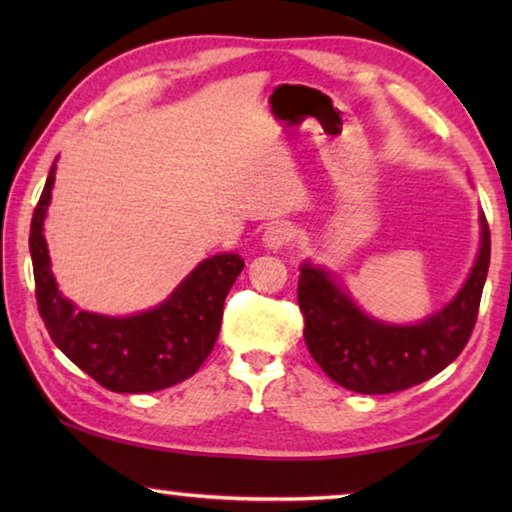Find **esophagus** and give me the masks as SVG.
Returning <instances> with one entry per match:
<instances>
[{
    "label": "esophagus",
    "instance_id": "esophagus-1",
    "mask_svg": "<svg viewBox=\"0 0 512 512\" xmlns=\"http://www.w3.org/2000/svg\"><path fill=\"white\" fill-rule=\"evenodd\" d=\"M293 237H296V230H293L291 223H284V221H277L273 225H268L266 232H264V244L268 248H284L289 246Z\"/></svg>",
    "mask_w": 512,
    "mask_h": 512
}]
</instances>
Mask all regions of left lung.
Here are the masks:
<instances>
[{"mask_svg": "<svg viewBox=\"0 0 512 512\" xmlns=\"http://www.w3.org/2000/svg\"><path fill=\"white\" fill-rule=\"evenodd\" d=\"M481 250L465 287L420 325L368 318L320 268H300L298 305L309 354L329 379L354 393L386 395L445 370L470 341L490 266V228L481 216Z\"/></svg>", "mask_w": 512, "mask_h": 512, "instance_id": "left-lung-1", "label": "left lung"}]
</instances>
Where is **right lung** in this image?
Wrapping results in <instances>:
<instances>
[{"mask_svg":"<svg viewBox=\"0 0 512 512\" xmlns=\"http://www.w3.org/2000/svg\"><path fill=\"white\" fill-rule=\"evenodd\" d=\"M54 171L33 210L29 235L36 302L51 341L112 393H153L192 377L214 348L225 296L244 259L225 253L205 259L167 302L144 314L110 318L79 311L60 296L42 237Z\"/></svg>","mask_w":512,"mask_h":512,"instance_id":"add662e5","label":"right lung"}]
</instances>
